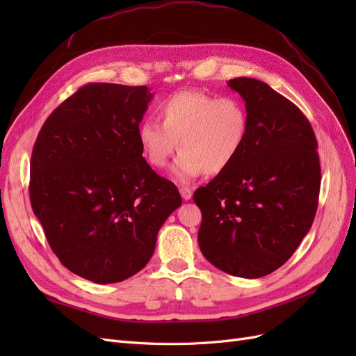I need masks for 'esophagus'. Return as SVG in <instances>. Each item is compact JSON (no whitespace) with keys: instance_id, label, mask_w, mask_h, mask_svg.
I'll return each mask as SVG.
<instances>
[{"instance_id":"obj_1","label":"esophagus","mask_w":356,"mask_h":356,"mask_svg":"<svg viewBox=\"0 0 356 356\" xmlns=\"http://www.w3.org/2000/svg\"><path fill=\"white\" fill-rule=\"evenodd\" d=\"M179 193H181V197L184 200H190L191 196H193V191L188 187H184V186L179 187Z\"/></svg>"}]
</instances>
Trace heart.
<instances>
[{
    "label": "heart",
    "instance_id": "heart-1",
    "mask_svg": "<svg viewBox=\"0 0 356 356\" xmlns=\"http://www.w3.org/2000/svg\"><path fill=\"white\" fill-rule=\"evenodd\" d=\"M162 123L145 118L138 124V141L145 160L163 168L178 149L172 174L181 181L197 178L203 172L218 175L239 157L250 134V115L245 104L233 96L181 90L157 105Z\"/></svg>",
    "mask_w": 356,
    "mask_h": 356
}]
</instances>
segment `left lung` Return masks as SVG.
<instances>
[{
    "instance_id": "obj_1",
    "label": "left lung",
    "mask_w": 356,
    "mask_h": 356,
    "mask_svg": "<svg viewBox=\"0 0 356 356\" xmlns=\"http://www.w3.org/2000/svg\"><path fill=\"white\" fill-rule=\"evenodd\" d=\"M250 115V134L234 163L193 199L202 211L200 251L220 270L255 279L288 261L318 209V143L306 115L270 86L229 81Z\"/></svg>"
}]
</instances>
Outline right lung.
I'll list each match as a JSON object with an SVG mask.
<instances>
[{"instance_id":"1","label":"right lung","mask_w":356,"mask_h":356,"mask_svg":"<svg viewBox=\"0 0 356 356\" xmlns=\"http://www.w3.org/2000/svg\"><path fill=\"white\" fill-rule=\"evenodd\" d=\"M152 98L147 86L86 84L47 117L32 149V211L59 261L96 284L144 268L182 203L138 141Z\"/></svg>"}]
</instances>
